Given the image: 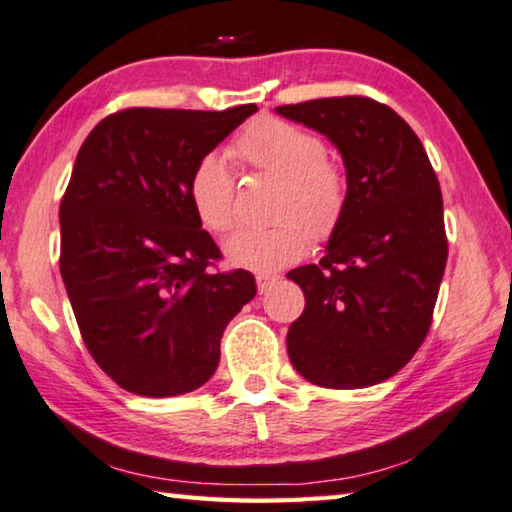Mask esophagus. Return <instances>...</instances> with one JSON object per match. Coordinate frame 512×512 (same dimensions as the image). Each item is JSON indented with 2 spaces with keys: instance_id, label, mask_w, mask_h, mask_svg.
Here are the masks:
<instances>
[{
  "instance_id": "obj_1",
  "label": "esophagus",
  "mask_w": 512,
  "mask_h": 512,
  "mask_svg": "<svg viewBox=\"0 0 512 512\" xmlns=\"http://www.w3.org/2000/svg\"><path fill=\"white\" fill-rule=\"evenodd\" d=\"M277 279H279L277 274H265V272L256 274V286H258V293H265V291H268V288H272V284H274V281H277Z\"/></svg>"
}]
</instances>
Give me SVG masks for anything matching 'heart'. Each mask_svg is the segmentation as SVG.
Here are the masks:
<instances>
[{"instance_id": "heart-1", "label": "heart", "mask_w": 512, "mask_h": 512, "mask_svg": "<svg viewBox=\"0 0 512 512\" xmlns=\"http://www.w3.org/2000/svg\"><path fill=\"white\" fill-rule=\"evenodd\" d=\"M244 164L281 180L272 226H247L224 242L228 263L277 270L305 254L309 240H328L346 210L348 184L323 140L300 124L261 117L231 147ZM189 201L207 231L224 233L235 221V180L226 159L205 154L191 170Z\"/></svg>"}]
</instances>
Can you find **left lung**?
Masks as SVG:
<instances>
[{"label":"left lung","instance_id":"left-lung-1","mask_svg":"<svg viewBox=\"0 0 512 512\" xmlns=\"http://www.w3.org/2000/svg\"><path fill=\"white\" fill-rule=\"evenodd\" d=\"M277 113L328 138L348 184L325 256L286 274L305 293L288 358L321 388H367L395 376L432 325L448 258L439 180L420 138L379 101L332 96Z\"/></svg>","mask_w":512,"mask_h":512}]
</instances>
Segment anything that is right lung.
<instances>
[{
    "label": "right lung",
    "instance_id": "add662e5",
    "mask_svg": "<svg viewBox=\"0 0 512 512\" xmlns=\"http://www.w3.org/2000/svg\"><path fill=\"white\" fill-rule=\"evenodd\" d=\"M256 110L129 108L80 147L59 205V270L87 351L124 390L201 388L256 295L251 272L210 270L219 247L189 201L191 170Z\"/></svg>",
    "mask_w": 512,
    "mask_h": 512
}]
</instances>
